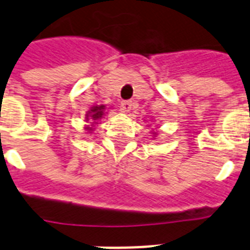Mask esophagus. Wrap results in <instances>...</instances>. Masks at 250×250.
<instances>
[{
	"label": "esophagus",
	"mask_w": 250,
	"mask_h": 250,
	"mask_svg": "<svg viewBox=\"0 0 250 250\" xmlns=\"http://www.w3.org/2000/svg\"><path fill=\"white\" fill-rule=\"evenodd\" d=\"M122 109H123V111H125V113H129V111L132 110V107H133V103H132L131 100H125V101H122Z\"/></svg>",
	"instance_id": "esophagus-1"
}]
</instances>
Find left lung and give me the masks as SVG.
Returning a JSON list of instances; mask_svg holds the SVG:
<instances>
[{
  "label": "left lung",
  "instance_id": "left-lung-1",
  "mask_svg": "<svg viewBox=\"0 0 250 250\" xmlns=\"http://www.w3.org/2000/svg\"><path fill=\"white\" fill-rule=\"evenodd\" d=\"M154 133H155V132H154Z\"/></svg>",
  "mask_w": 250,
  "mask_h": 250
}]
</instances>
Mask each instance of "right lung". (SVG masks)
<instances>
[{
	"mask_svg": "<svg viewBox=\"0 0 250 250\" xmlns=\"http://www.w3.org/2000/svg\"><path fill=\"white\" fill-rule=\"evenodd\" d=\"M105 114V105H96V106L91 107V110L87 113L86 121H99L104 117ZM95 123V122H93ZM88 132L92 131V127H86Z\"/></svg>",
	"mask_w": 250,
	"mask_h": 250,
	"instance_id": "add662e5",
	"label": "right lung"
}]
</instances>
